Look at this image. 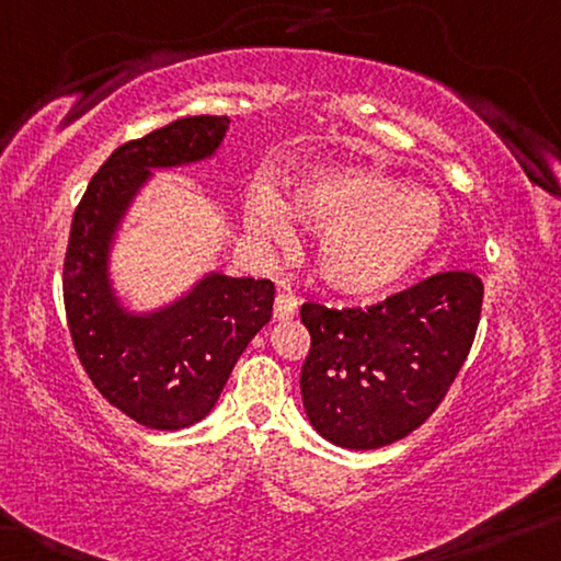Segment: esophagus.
Instances as JSON below:
<instances>
[{
    "label": "esophagus",
    "mask_w": 561,
    "mask_h": 561,
    "mask_svg": "<svg viewBox=\"0 0 561 561\" xmlns=\"http://www.w3.org/2000/svg\"><path fill=\"white\" fill-rule=\"evenodd\" d=\"M298 306L300 300L293 296V293H278V296H275V308H273L275 321H290V318L298 313Z\"/></svg>",
    "instance_id": "1"
}]
</instances>
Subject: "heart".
I'll list each match as a JSON object with an SVG mask.
<instances>
[{"label": "heart", "mask_w": 561, "mask_h": 561, "mask_svg": "<svg viewBox=\"0 0 561 561\" xmlns=\"http://www.w3.org/2000/svg\"><path fill=\"white\" fill-rule=\"evenodd\" d=\"M321 230L316 268L351 298H381L436 251L446 228L442 201L374 168H316L293 178L286 201L255 191L245 226L257 240L288 243L290 218Z\"/></svg>", "instance_id": "1"}]
</instances>
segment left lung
I'll use <instances>...</instances> for the list:
<instances>
[{
	"instance_id": "1",
	"label": "left lung",
	"mask_w": 561,
	"mask_h": 561,
	"mask_svg": "<svg viewBox=\"0 0 561 561\" xmlns=\"http://www.w3.org/2000/svg\"><path fill=\"white\" fill-rule=\"evenodd\" d=\"M481 300V278L449 271L368 308L304 304L310 351L300 393L310 426L356 451L416 431L469 356Z\"/></svg>"
}]
</instances>
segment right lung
I'll use <instances>...</instances> for the list:
<instances>
[{
  "label": "right lung",
  "instance_id": "1",
  "mask_svg": "<svg viewBox=\"0 0 561 561\" xmlns=\"http://www.w3.org/2000/svg\"><path fill=\"white\" fill-rule=\"evenodd\" d=\"M230 119H175L110 154L77 205L62 290L80 364L112 407L137 424L178 431L208 416L253 335L271 321V280L208 273L193 290L152 313L119 306L110 248L152 170L208 160Z\"/></svg>",
  "mask_w": 561,
  "mask_h": 561
}]
</instances>
